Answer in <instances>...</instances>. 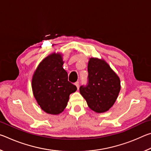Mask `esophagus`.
I'll use <instances>...</instances> for the list:
<instances>
[{
	"mask_svg": "<svg viewBox=\"0 0 151 151\" xmlns=\"http://www.w3.org/2000/svg\"><path fill=\"white\" fill-rule=\"evenodd\" d=\"M75 85H76V88H77V89H78V88H79V82H78V81L76 82V83H75Z\"/></svg>",
	"mask_w": 151,
	"mask_h": 151,
	"instance_id": "34e87169",
	"label": "esophagus"
}]
</instances>
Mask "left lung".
I'll list each match as a JSON object with an SVG mask.
<instances>
[{"label":"left lung","mask_w":151,"mask_h":151,"mask_svg":"<svg viewBox=\"0 0 151 151\" xmlns=\"http://www.w3.org/2000/svg\"><path fill=\"white\" fill-rule=\"evenodd\" d=\"M88 73V83L80 87L81 94L94 112L109 111L121 90L119 77L105 61L97 58L89 59Z\"/></svg>","instance_id":"obj_1"}]
</instances>
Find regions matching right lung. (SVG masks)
I'll list each match as a JSON object with an SVG mask.
<instances>
[{"instance_id": "obj_1", "label": "right lung", "mask_w": 151, "mask_h": 151, "mask_svg": "<svg viewBox=\"0 0 151 151\" xmlns=\"http://www.w3.org/2000/svg\"><path fill=\"white\" fill-rule=\"evenodd\" d=\"M62 55L53 53L42 60L32 79L33 94L43 111L58 114L67 105L69 95L76 86L68 81V73L63 67Z\"/></svg>"}]
</instances>
